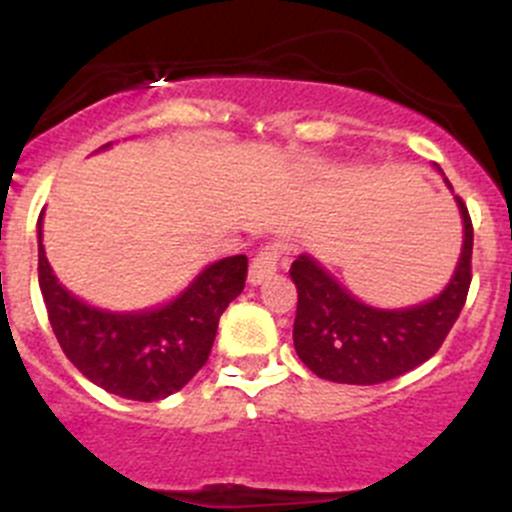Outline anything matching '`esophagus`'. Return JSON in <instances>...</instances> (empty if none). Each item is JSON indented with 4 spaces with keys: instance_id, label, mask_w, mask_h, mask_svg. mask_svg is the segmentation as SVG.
<instances>
[{
    "instance_id": "obj_1",
    "label": "esophagus",
    "mask_w": 512,
    "mask_h": 512,
    "mask_svg": "<svg viewBox=\"0 0 512 512\" xmlns=\"http://www.w3.org/2000/svg\"><path fill=\"white\" fill-rule=\"evenodd\" d=\"M287 252V245L280 240H270L260 247V252L255 255V260L250 262V282L252 285H260L267 277L275 275L277 265H280V257Z\"/></svg>"
}]
</instances>
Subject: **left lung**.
I'll use <instances>...</instances> for the list:
<instances>
[{
	"mask_svg": "<svg viewBox=\"0 0 512 512\" xmlns=\"http://www.w3.org/2000/svg\"><path fill=\"white\" fill-rule=\"evenodd\" d=\"M456 203L463 218L461 260L446 289L418 307H366L309 255L292 262L289 277L297 287L292 337L309 371L337 384L371 386L416 369L441 349L473 280V223L458 195Z\"/></svg>",
	"mask_w": 512,
	"mask_h": 512,
	"instance_id": "8db88e82",
	"label": "left lung"
}]
</instances>
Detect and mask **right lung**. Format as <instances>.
<instances>
[{
	"label": "right lung",
	"instance_id": "add662e5",
	"mask_svg": "<svg viewBox=\"0 0 512 512\" xmlns=\"http://www.w3.org/2000/svg\"><path fill=\"white\" fill-rule=\"evenodd\" d=\"M245 280L247 257H225L165 307L103 312L56 282L41 245L39 218V287L56 342L86 379L123 399L158 401L183 389L208 361L220 314Z\"/></svg>",
	"mask_w": 512,
	"mask_h": 512
}]
</instances>
